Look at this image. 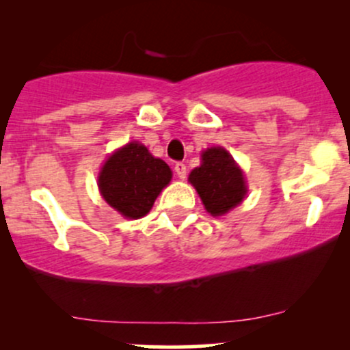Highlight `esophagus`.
I'll return each mask as SVG.
<instances>
[{
    "label": "esophagus",
    "instance_id": "obj_1",
    "mask_svg": "<svg viewBox=\"0 0 350 350\" xmlns=\"http://www.w3.org/2000/svg\"><path fill=\"white\" fill-rule=\"evenodd\" d=\"M174 172H176V174H178L179 179L186 178V174H187L186 164H184V163H176L174 164Z\"/></svg>",
    "mask_w": 350,
    "mask_h": 350
}]
</instances>
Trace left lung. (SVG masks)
Wrapping results in <instances>:
<instances>
[{"label": "left lung", "mask_w": 350, "mask_h": 350, "mask_svg": "<svg viewBox=\"0 0 350 350\" xmlns=\"http://www.w3.org/2000/svg\"><path fill=\"white\" fill-rule=\"evenodd\" d=\"M200 159V166L189 174V183L196 187L208 214H227L247 196L243 172L230 152L220 146L207 148Z\"/></svg>", "instance_id": "left-lung-1"}]
</instances>
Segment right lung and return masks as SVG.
<instances>
[{"label":"right lung","mask_w":350,"mask_h":350,"mask_svg":"<svg viewBox=\"0 0 350 350\" xmlns=\"http://www.w3.org/2000/svg\"><path fill=\"white\" fill-rule=\"evenodd\" d=\"M172 172L144 144L131 142L108 156L98 174V189L110 207L126 219H142L151 211Z\"/></svg>","instance_id":"obj_1"}]
</instances>
